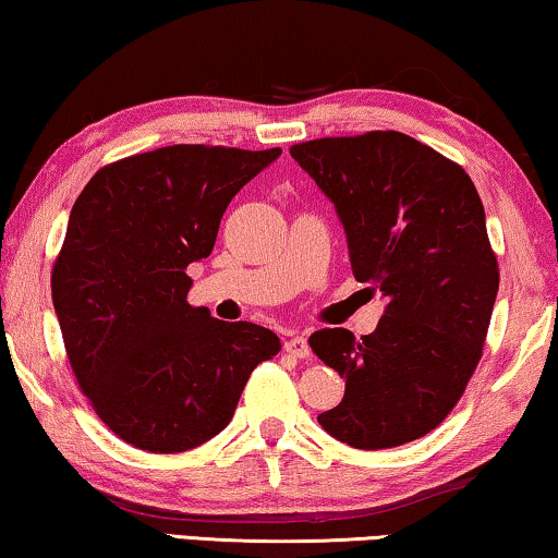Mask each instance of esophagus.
Returning <instances> with one entry per match:
<instances>
[{"label":"esophagus","instance_id":"34e87169","mask_svg":"<svg viewBox=\"0 0 558 558\" xmlns=\"http://www.w3.org/2000/svg\"><path fill=\"white\" fill-rule=\"evenodd\" d=\"M286 353L293 355V359H307L311 355V345H307L303 336H290L286 340Z\"/></svg>","mask_w":558,"mask_h":558}]
</instances>
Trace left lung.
I'll return each mask as SVG.
<instances>
[{
  "mask_svg": "<svg viewBox=\"0 0 558 558\" xmlns=\"http://www.w3.org/2000/svg\"><path fill=\"white\" fill-rule=\"evenodd\" d=\"M290 155L336 205L355 280L388 301L371 336L307 338L345 378L343 401L318 423L363 451L426 436L469 386L498 293L476 187L459 162L396 130L311 140Z\"/></svg>",
  "mask_w": 558,
  "mask_h": 558,
  "instance_id": "8db88e82",
  "label": "left lung"
}]
</instances>
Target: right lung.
I'll use <instances>...</instances> for the list:
<instances>
[{"mask_svg": "<svg viewBox=\"0 0 558 558\" xmlns=\"http://www.w3.org/2000/svg\"><path fill=\"white\" fill-rule=\"evenodd\" d=\"M272 149L170 145L105 165L74 199L52 303L82 393L114 436L190 451L228 426L280 338L187 303V265L213 253L238 190Z\"/></svg>", "mask_w": 558, "mask_h": 558, "instance_id": "add662e5", "label": "right lung"}]
</instances>
